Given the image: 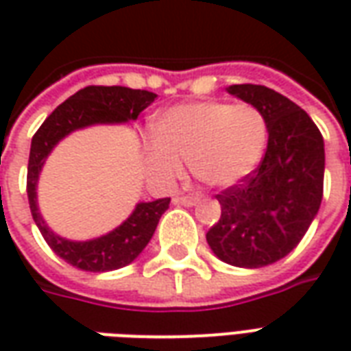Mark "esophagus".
<instances>
[{"label": "esophagus", "mask_w": 351, "mask_h": 351, "mask_svg": "<svg viewBox=\"0 0 351 351\" xmlns=\"http://www.w3.org/2000/svg\"><path fill=\"white\" fill-rule=\"evenodd\" d=\"M197 201H199L197 195H176V197L173 199V203H175V205H184V206L197 205Z\"/></svg>", "instance_id": "obj_1"}]
</instances>
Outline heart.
Wrapping results in <instances>:
<instances>
[{
	"label": "heart",
	"mask_w": 351,
	"mask_h": 351,
	"mask_svg": "<svg viewBox=\"0 0 351 351\" xmlns=\"http://www.w3.org/2000/svg\"><path fill=\"white\" fill-rule=\"evenodd\" d=\"M269 130L250 103L197 101L163 110L156 137L145 143L148 173L171 184L182 173V160L199 180L213 188L235 186L258 167Z\"/></svg>",
	"instance_id": "b5f03b06"
}]
</instances>
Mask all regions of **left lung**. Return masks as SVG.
<instances>
[{
  "label": "left lung",
  "mask_w": 351,
  "mask_h": 351,
  "mask_svg": "<svg viewBox=\"0 0 351 351\" xmlns=\"http://www.w3.org/2000/svg\"><path fill=\"white\" fill-rule=\"evenodd\" d=\"M261 110L269 130L259 167L216 199L218 223L206 243L223 263L259 269L286 258L301 243L324 197V137L304 110L259 84L228 88Z\"/></svg>",
  "instance_id": "8db88e82"
}]
</instances>
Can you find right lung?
I'll return each mask as SVG.
<instances>
[{
	"mask_svg": "<svg viewBox=\"0 0 351 351\" xmlns=\"http://www.w3.org/2000/svg\"><path fill=\"white\" fill-rule=\"evenodd\" d=\"M158 95L146 90H131L125 86H86L65 99L43 122L32 138L29 163H27V201L34 221L45 241L56 256L80 271L107 272L122 269L138 258L150 243L158 228L161 214L169 208L171 199H156L137 203L130 218L107 235L92 241H69L56 235L43 220L37 205V182L45 161L52 148L69 133L95 123H125L137 120Z\"/></svg>",
	"mask_w": 351,
	"mask_h": 351,
	"instance_id": "obj_1",
	"label": "right lung"
}]
</instances>
